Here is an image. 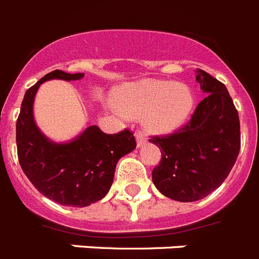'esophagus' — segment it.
<instances>
[{
  "label": "esophagus",
  "mask_w": 259,
  "mask_h": 259,
  "mask_svg": "<svg viewBox=\"0 0 259 259\" xmlns=\"http://www.w3.org/2000/svg\"><path fill=\"white\" fill-rule=\"evenodd\" d=\"M136 138H137V143H138V146H143L146 142H147V137H146V134L143 132H137Z\"/></svg>",
  "instance_id": "1"
}]
</instances>
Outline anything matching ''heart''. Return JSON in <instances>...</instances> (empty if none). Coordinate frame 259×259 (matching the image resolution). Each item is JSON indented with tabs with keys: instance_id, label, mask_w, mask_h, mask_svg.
<instances>
[{
	"instance_id": "1",
	"label": "heart",
	"mask_w": 259,
	"mask_h": 259,
	"mask_svg": "<svg viewBox=\"0 0 259 259\" xmlns=\"http://www.w3.org/2000/svg\"><path fill=\"white\" fill-rule=\"evenodd\" d=\"M195 104V94L185 83L142 79L127 83L118 94V109L130 117L145 116L148 127L168 133L188 120Z\"/></svg>"
}]
</instances>
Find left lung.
<instances>
[{
  "mask_svg": "<svg viewBox=\"0 0 259 259\" xmlns=\"http://www.w3.org/2000/svg\"><path fill=\"white\" fill-rule=\"evenodd\" d=\"M195 80L207 95L185 126L170 136L152 137L161 160L152 183L165 197L195 202L224 183L240 152V120L223 83L197 69Z\"/></svg>",
  "mask_w": 259,
  "mask_h": 259,
  "instance_id": "left-lung-1",
  "label": "left lung"
}]
</instances>
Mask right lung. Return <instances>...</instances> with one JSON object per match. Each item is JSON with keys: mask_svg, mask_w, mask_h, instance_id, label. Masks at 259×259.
Returning a JSON list of instances; mask_svg holds the SVG:
<instances>
[{"mask_svg": "<svg viewBox=\"0 0 259 259\" xmlns=\"http://www.w3.org/2000/svg\"><path fill=\"white\" fill-rule=\"evenodd\" d=\"M84 74L55 70L24 94L17 121L18 159L27 179L42 195L64 206L86 207L107 195L117 161L137 147L130 130L105 134L96 125L69 142H55L37 127L33 102L40 84L51 79L79 80Z\"/></svg>", "mask_w": 259, "mask_h": 259, "instance_id": "1", "label": "right lung"}]
</instances>
